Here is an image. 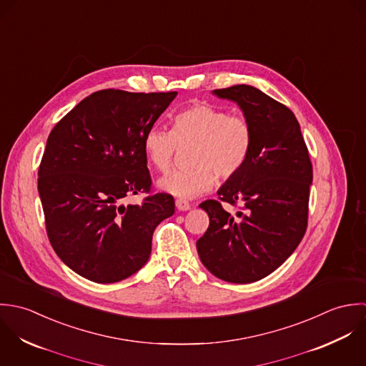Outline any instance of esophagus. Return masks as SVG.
<instances>
[{
	"instance_id": "34e87169",
	"label": "esophagus",
	"mask_w": 366,
	"mask_h": 366,
	"mask_svg": "<svg viewBox=\"0 0 366 366\" xmlns=\"http://www.w3.org/2000/svg\"><path fill=\"white\" fill-rule=\"evenodd\" d=\"M175 205H177V208H178L179 211H188V209H191V204H189L188 201H185V199H181V198H178V199L175 201Z\"/></svg>"
}]
</instances>
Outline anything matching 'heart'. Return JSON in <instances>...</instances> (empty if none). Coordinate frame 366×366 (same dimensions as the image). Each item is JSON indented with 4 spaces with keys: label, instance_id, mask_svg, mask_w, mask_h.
Listing matches in <instances>:
<instances>
[{
    "label": "heart",
    "instance_id": "obj_1",
    "mask_svg": "<svg viewBox=\"0 0 366 366\" xmlns=\"http://www.w3.org/2000/svg\"><path fill=\"white\" fill-rule=\"evenodd\" d=\"M253 137V126L247 117L229 114L212 104H194L174 117L172 132L158 126L148 129L144 151L148 161L165 172L179 146H192L191 167L167 174L158 185L171 195L194 198L209 191L217 177L229 179L244 167Z\"/></svg>",
    "mask_w": 366,
    "mask_h": 366
}]
</instances>
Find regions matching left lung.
<instances>
[{"instance_id":"obj_1","label":"left lung","mask_w":366,"mask_h":366,"mask_svg":"<svg viewBox=\"0 0 366 366\" xmlns=\"http://www.w3.org/2000/svg\"><path fill=\"white\" fill-rule=\"evenodd\" d=\"M236 102L253 126L244 167L199 207L209 226L197 242L204 266L229 283L257 282L290 257L308 222L312 164L292 110L262 90L236 84L214 90ZM238 206L236 217L221 202Z\"/></svg>"}]
</instances>
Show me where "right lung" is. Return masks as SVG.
<instances>
[{
	"mask_svg": "<svg viewBox=\"0 0 366 366\" xmlns=\"http://www.w3.org/2000/svg\"><path fill=\"white\" fill-rule=\"evenodd\" d=\"M177 92L92 93L52 129L38 171L49 242L59 259L94 283L134 274L154 229L175 211L169 194H149L144 136ZM149 194L140 206L121 201Z\"/></svg>",
	"mask_w": 366,
	"mask_h": 366,
	"instance_id": "1",
	"label": "right lung"
}]
</instances>
